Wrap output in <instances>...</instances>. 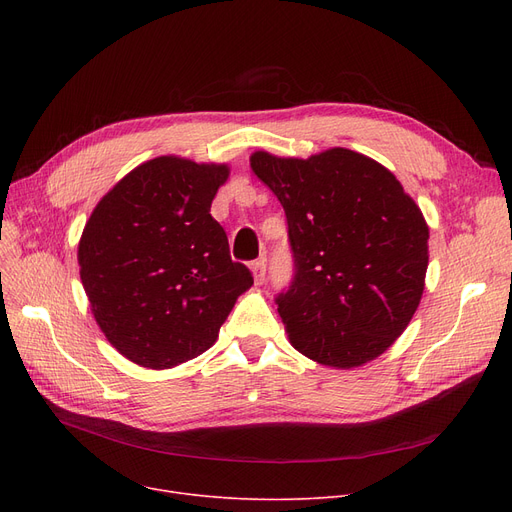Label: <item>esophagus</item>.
I'll return each instance as SVG.
<instances>
[{
    "instance_id": "34e87169",
    "label": "esophagus",
    "mask_w": 512,
    "mask_h": 512,
    "mask_svg": "<svg viewBox=\"0 0 512 512\" xmlns=\"http://www.w3.org/2000/svg\"><path fill=\"white\" fill-rule=\"evenodd\" d=\"M251 270H253V276H255V282L261 284L265 280V274H267V261L265 259H255L251 263Z\"/></svg>"
}]
</instances>
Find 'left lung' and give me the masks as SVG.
<instances>
[{
    "mask_svg": "<svg viewBox=\"0 0 512 512\" xmlns=\"http://www.w3.org/2000/svg\"><path fill=\"white\" fill-rule=\"evenodd\" d=\"M284 207L294 261L276 305L292 346L338 369L380 357L419 307L429 230L396 176L351 149L251 155Z\"/></svg>",
    "mask_w": 512,
    "mask_h": 512,
    "instance_id": "left-lung-1",
    "label": "left lung"
}]
</instances>
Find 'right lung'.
Returning a JSON list of instances; mask_svg holds the SVG:
<instances>
[{
  "label": "right lung",
  "mask_w": 512,
  "mask_h": 512,
  "mask_svg": "<svg viewBox=\"0 0 512 512\" xmlns=\"http://www.w3.org/2000/svg\"><path fill=\"white\" fill-rule=\"evenodd\" d=\"M226 178L228 166L155 157L93 209L78 242L80 280L101 332L132 363L168 369L199 357L251 288L209 213Z\"/></svg>",
  "instance_id": "right-lung-1"
}]
</instances>
